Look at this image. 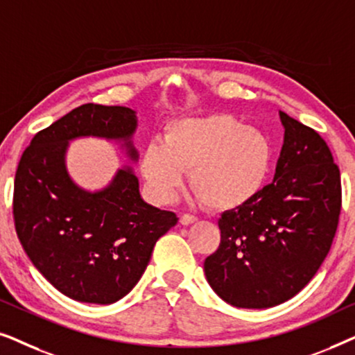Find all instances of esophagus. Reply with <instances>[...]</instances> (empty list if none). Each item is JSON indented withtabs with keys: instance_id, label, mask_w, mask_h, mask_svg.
Returning a JSON list of instances; mask_svg holds the SVG:
<instances>
[{
	"instance_id": "esophagus-1",
	"label": "esophagus",
	"mask_w": 355,
	"mask_h": 355,
	"mask_svg": "<svg viewBox=\"0 0 355 355\" xmlns=\"http://www.w3.org/2000/svg\"><path fill=\"white\" fill-rule=\"evenodd\" d=\"M196 221H197V218L193 215H189V213H184V215H181V218H179V223L184 226L192 225V223H196Z\"/></svg>"
}]
</instances>
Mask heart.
I'll use <instances>...</instances> for the list:
<instances>
[{
    "instance_id": "1",
    "label": "heart",
    "mask_w": 355,
    "mask_h": 355,
    "mask_svg": "<svg viewBox=\"0 0 355 355\" xmlns=\"http://www.w3.org/2000/svg\"><path fill=\"white\" fill-rule=\"evenodd\" d=\"M271 159L273 148L263 132L230 114H210L169 124L164 144L144 148L140 171L157 202L171 200L189 171L191 189L203 203L227 211L259 196Z\"/></svg>"
}]
</instances>
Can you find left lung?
Listing matches in <instances>:
<instances>
[{
    "label": "left lung",
    "instance_id": "1",
    "mask_svg": "<svg viewBox=\"0 0 355 355\" xmlns=\"http://www.w3.org/2000/svg\"><path fill=\"white\" fill-rule=\"evenodd\" d=\"M284 144L273 182L227 210L207 257L208 284L239 309H268L302 291L331 249L341 213V174L317 130L279 111Z\"/></svg>",
    "mask_w": 355,
    "mask_h": 355
}]
</instances>
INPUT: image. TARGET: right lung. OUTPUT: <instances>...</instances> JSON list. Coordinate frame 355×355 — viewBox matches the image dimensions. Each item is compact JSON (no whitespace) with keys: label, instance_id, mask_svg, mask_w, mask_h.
<instances>
[{"label":"right lung","instance_id":"1","mask_svg":"<svg viewBox=\"0 0 355 355\" xmlns=\"http://www.w3.org/2000/svg\"><path fill=\"white\" fill-rule=\"evenodd\" d=\"M135 128L130 108L82 105L37 132L19 162L12 198L19 241L50 284L79 302L106 305L129 294L157 241L178 223L173 211L142 200L130 168L118 169L98 192L67 174V144L79 137L123 140L135 162Z\"/></svg>","mask_w":355,"mask_h":355}]
</instances>
